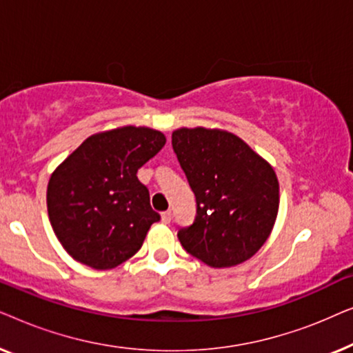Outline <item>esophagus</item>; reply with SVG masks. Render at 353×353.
<instances>
[{
  "instance_id": "1",
  "label": "esophagus",
  "mask_w": 353,
  "mask_h": 353,
  "mask_svg": "<svg viewBox=\"0 0 353 353\" xmlns=\"http://www.w3.org/2000/svg\"><path fill=\"white\" fill-rule=\"evenodd\" d=\"M162 221H163V223H170V221H172V212L170 210L162 212Z\"/></svg>"
}]
</instances>
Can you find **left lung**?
<instances>
[{
  "label": "left lung",
  "instance_id": "1",
  "mask_svg": "<svg viewBox=\"0 0 353 353\" xmlns=\"http://www.w3.org/2000/svg\"><path fill=\"white\" fill-rule=\"evenodd\" d=\"M172 146L197 204L192 225L178 231L181 245L214 268L245 262L268 239L278 215L272 165L223 130H175Z\"/></svg>",
  "mask_w": 353,
  "mask_h": 353
}]
</instances>
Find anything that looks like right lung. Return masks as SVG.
Listing matches in <instances>:
<instances>
[{
	"label": "right lung",
	"mask_w": 353,
	"mask_h": 353,
	"mask_svg": "<svg viewBox=\"0 0 353 353\" xmlns=\"http://www.w3.org/2000/svg\"><path fill=\"white\" fill-rule=\"evenodd\" d=\"M163 144L165 137L157 130L128 125L86 138L52 172L48 215L72 259L109 270L141 249L161 215L137 173Z\"/></svg>",
	"instance_id": "right-lung-1"
}]
</instances>
